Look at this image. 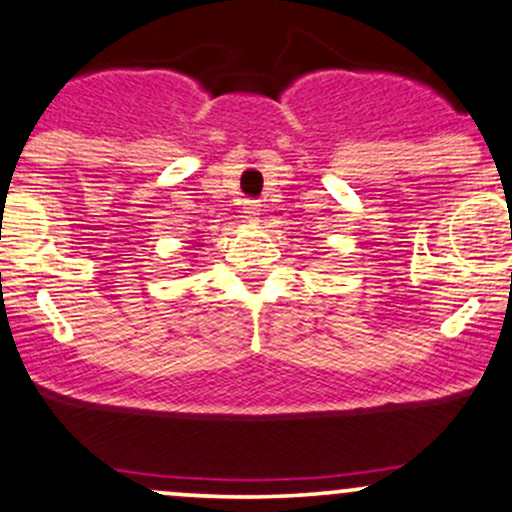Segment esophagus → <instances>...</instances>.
<instances>
[{
  "label": "esophagus",
  "instance_id": "obj_1",
  "mask_svg": "<svg viewBox=\"0 0 512 512\" xmlns=\"http://www.w3.org/2000/svg\"><path fill=\"white\" fill-rule=\"evenodd\" d=\"M244 217L249 219V222H258V217H261V205H258V200L244 202Z\"/></svg>",
  "mask_w": 512,
  "mask_h": 512
}]
</instances>
